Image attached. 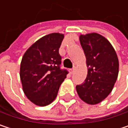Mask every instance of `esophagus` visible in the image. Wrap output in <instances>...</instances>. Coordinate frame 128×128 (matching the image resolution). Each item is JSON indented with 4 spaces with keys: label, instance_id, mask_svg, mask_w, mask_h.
<instances>
[{
    "label": "esophagus",
    "instance_id": "34e87169",
    "mask_svg": "<svg viewBox=\"0 0 128 128\" xmlns=\"http://www.w3.org/2000/svg\"><path fill=\"white\" fill-rule=\"evenodd\" d=\"M74 70H75V69H74V68L70 69V73H71V74H72V73L74 72Z\"/></svg>",
    "mask_w": 128,
    "mask_h": 128
}]
</instances>
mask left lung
Listing matches in <instances>:
<instances>
[{
	"label": "left lung",
	"mask_w": 128,
	"mask_h": 128,
	"mask_svg": "<svg viewBox=\"0 0 128 128\" xmlns=\"http://www.w3.org/2000/svg\"><path fill=\"white\" fill-rule=\"evenodd\" d=\"M79 39L88 70L84 82L76 86V91L84 102L96 104L113 90L118 73V57L110 43L99 34L82 35Z\"/></svg>",
	"instance_id": "left-lung-1"
}]
</instances>
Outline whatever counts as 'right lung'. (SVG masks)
<instances>
[{
    "instance_id": "right-lung-1",
    "label": "right lung",
    "mask_w": 128,
    "mask_h": 128,
    "mask_svg": "<svg viewBox=\"0 0 128 128\" xmlns=\"http://www.w3.org/2000/svg\"><path fill=\"white\" fill-rule=\"evenodd\" d=\"M64 35L52 33L42 37L24 53L20 77L26 96L35 104L46 106L57 96L60 85L68 74L62 69L59 48Z\"/></svg>"
}]
</instances>
